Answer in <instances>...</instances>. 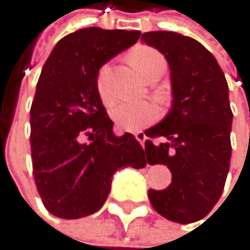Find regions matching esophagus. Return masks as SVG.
I'll return each mask as SVG.
<instances>
[{
    "instance_id": "esophagus-1",
    "label": "esophagus",
    "mask_w": 250,
    "mask_h": 250,
    "mask_svg": "<svg viewBox=\"0 0 250 250\" xmlns=\"http://www.w3.org/2000/svg\"><path fill=\"white\" fill-rule=\"evenodd\" d=\"M135 138H136V141L141 144V146L144 147V144H146V139H147L146 133H144V132H136V133H135Z\"/></svg>"
}]
</instances>
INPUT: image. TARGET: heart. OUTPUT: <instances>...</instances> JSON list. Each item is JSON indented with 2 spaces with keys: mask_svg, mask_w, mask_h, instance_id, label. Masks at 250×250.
Instances as JSON below:
<instances>
[{
  "mask_svg": "<svg viewBox=\"0 0 250 250\" xmlns=\"http://www.w3.org/2000/svg\"><path fill=\"white\" fill-rule=\"evenodd\" d=\"M130 61L138 70V73L142 76L153 64H156L157 61H163V58L157 51L151 49V47H139V49L132 52ZM108 75H109V65H103L99 70L96 79L97 93L106 106H109L114 102V96L108 88ZM111 117L120 129L127 132H136L148 126L150 123L156 120L157 109L150 102H121L117 103L111 109Z\"/></svg>",
  "mask_w": 250,
  "mask_h": 250,
  "instance_id": "heart-1",
  "label": "heart"
}]
</instances>
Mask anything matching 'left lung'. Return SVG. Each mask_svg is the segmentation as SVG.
<instances>
[{
    "label": "left lung",
    "instance_id": "1",
    "mask_svg": "<svg viewBox=\"0 0 250 250\" xmlns=\"http://www.w3.org/2000/svg\"><path fill=\"white\" fill-rule=\"evenodd\" d=\"M141 40L163 54L171 70L168 115L146 130L151 165L172 174L163 190H148L154 210L168 220L192 224L206 217L222 195L231 160L228 83L216 58L192 37L172 31L144 33Z\"/></svg>",
    "mask_w": 250,
    "mask_h": 250
}]
</instances>
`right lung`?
Wrapping results in <instances>:
<instances>
[{"instance_id":"add662e5","label":"right lung","mask_w":250,"mask_h":250,"mask_svg":"<svg viewBox=\"0 0 250 250\" xmlns=\"http://www.w3.org/2000/svg\"><path fill=\"white\" fill-rule=\"evenodd\" d=\"M139 36L82 28L62 37L43 65L30 111L33 174L46 210L57 217L96 213L118 169L148 163L132 133H114L96 87L100 67Z\"/></svg>"}]
</instances>
